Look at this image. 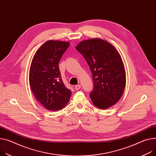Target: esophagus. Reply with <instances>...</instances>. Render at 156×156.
Listing matches in <instances>:
<instances>
[{"instance_id": "esophagus-1", "label": "esophagus", "mask_w": 156, "mask_h": 156, "mask_svg": "<svg viewBox=\"0 0 156 156\" xmlns=\"http://www.w3.org/2000/svg\"><path fill=\"white\" fill-rule=\"evenodd\" d=\"M80 87H81V86H80V85H77V86H75V89L76 90H79L80 89Z\"/></svg>"}]
</instances>
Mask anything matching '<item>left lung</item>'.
<instances>
[{
	"label": "left lung",
	"mask_w": 156,
	"mask_h": 156,
	"mask_svg": "<svg viewBox=\"0 0 156 156\" xmlns=\"http://www.w3.org/2000/svg\"><path fill=\"white\" fill-rule=\"evenodd\" d=\"M76 49L85 58L91 70L94 89L90 98L94 105L106 109L115 104L126 86L124 64L115 48L95 38L80 42Z\"/></svg>",
	"instance_id": "left-lung-1"
}]
</instances>
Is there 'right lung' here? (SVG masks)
I'll list each match as a JSON object with an SVG mask.
<instances>
[{"mask_svg": "<svg viewBox=\"0 0 156 156\" xmlns=\"http://www.w3.org/2000/svg\"><path fill=\"white\" fill-rule=\"evenodd\" d=\"M69 42L50 40L34 55L29 70L31 89L38 101L47 110H61L68 103L71 90L62 81L58 62Z\"/></svg>", "mask_w": 156, "mask_h": 156, "instance_id": "add662e5", "label": "right lung"}]
</instances>
